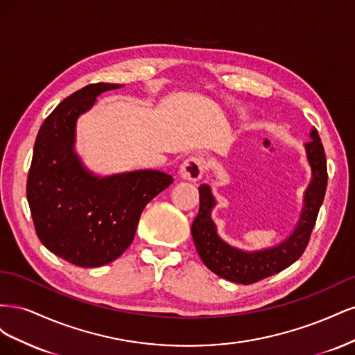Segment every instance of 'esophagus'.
I'll list each match as a JSON object with an SVG mask.
<instances>
[{"label":"esophagus","instance_id":"obj_1","mask_svg":"<svg viewBox=\"0 0 355 355\" xmlns=\"http://www.w3.org/2000/svg\"><path fill=\"white\" fill-rule=\"evenodd\" d=\"M204 171H206V161H204V158L189 157L184 161V163H182L179 173L187 180L197 182L198 179H201Z\"/></svg>","mask_w":355,"mask_h":355}]
</instances>
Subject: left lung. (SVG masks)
<instances>
[{
	"instance_id": "left-lung-1",
	"label": "left lung",
	"mask_w": 355,
	"mask_h": 355,
	"mask_svg": "<svg viewBox=\"0 0 355 355\" xmlns=\"http://www.w3.org/2000/svg\"><path fill=\"white\" fill-rule=\"evenodd\" d=\"M309 137L311 141L305 144V151L313 171V179L305 191L300 219L290 237L271 249L243 252L220 240L216 232V225L210 216L216 201L209 185L198 188L200 210L192 222L191 232L202 263L211 272L239 284H253L286 270L302 256L327 188V161L315 127L311 130Z\"/></svg>"
}]
</instances>
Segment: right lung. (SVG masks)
I'll use <instances>...</instances> for the list:
<instances>
[{"instance_id":"obj_1","label":"right lung","mask_w":355,"mask_h":355,"mask_svg":"<svg viewBox=\"0 0 355 355\" xmlns=\"http://www.w3.org/2000/svg\"><path fill=\"white\" fill-rule=\"evenodd\" d=\"M121 84L96 83L60 102L40 127L26 198L40 241L83 268L102 266L132 244L146 204L173 184L157 170L98 178L73 153L75 123L96 98Z\"/></svg>"}]
</instances>
